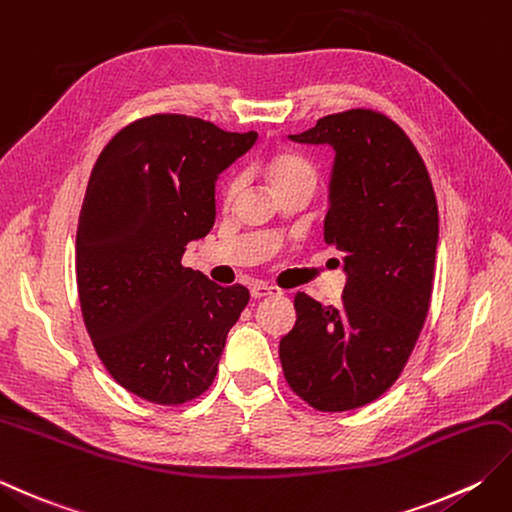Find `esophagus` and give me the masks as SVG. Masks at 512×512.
Instances as JSON below:
<instances>
[{
  "instance_id": "esophagus-1",
  "label": "esophagus",
  "mask_w": 512,
  "mask_h": 512,
  "mask_svg": "<svg viewBox=\"0 0 512 512\" xmlns=\"http://www.w3.org/2000/svg\"><path fill=\"white\" fill-rule=\"evenodd\" d=\"M250 295H253V299H262L268 295H282V290L275 286H268L264 282H255L253 286H250Z\"/></svg>"
}]
</instances>
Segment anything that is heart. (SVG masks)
I'll use <instances>...</instances> for the list:
<instances>
[{"instance_id": "b5f03b06", "label": "heart", "mask_w": 512, "mask_h": 512, "mask_svg": "<svg viewBox=\"0 0 512 512\" xmlns=\"http://www.w3.org/2000/svg\"><path fill=\"white\" fill-rule=\"evenodd\" d=\"M264 173L275 193H282V190L295 188V186L315 188L317 184L315 164L310 162L308 157L293 153V150H282V153L270 155L264 164ZM239 190H242V177L230 175L222 188V199L226 206L235 202Z\"/></svg>"}]
</instances>
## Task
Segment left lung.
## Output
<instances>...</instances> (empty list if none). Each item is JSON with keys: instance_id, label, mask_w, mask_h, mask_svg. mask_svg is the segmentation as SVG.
Masks as SVG:
<instances>
[{"instance_id": "1", "label": "left lung", "mask_w": 512, "mask_h": 512, "mask_svg": "<svg viewBox=\"0 0 512 512\" xmlns=\"http://www.w3.org/2000/svg\"><path fill=\"white\" fill-rule=\"evenodd\" d=\"M297 144L335 150L324 239L344 255L339 306L295 295L297 322L279 342L293 393L322 413L382 397L426 322L439 237L422 155L393 119L368 108L326 115Z\"/></svg>"}]
</instances>
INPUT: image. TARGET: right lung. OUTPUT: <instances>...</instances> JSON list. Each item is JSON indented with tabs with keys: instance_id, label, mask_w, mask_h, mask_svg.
Returning <instances> with one entry per match:
<instances>
[{
	"instance_id": "add662e5",
	"label": "right lung",
	"mask_w": 512,
	"mask_h": 512,
	"mask_svg": "<svg viewBox=\"0 0 512 512\" xmlns=\"http://www.w3.org/2000/svg\"><path fill=\"white\" fill-rule=\"evenodd\" d=\"M257 142L186 115L137 119L90 173L77 226V290L99 359L119 386L177 406L213 384L244 286L182 266L215 224L219 173Z\"/></svg>"
}]
</instances>
